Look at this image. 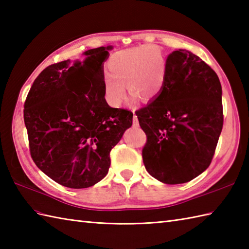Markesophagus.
Instances as JSON below:
<instances>
[{"label": "esophagus", "instance_id": "34e87169", "mask_svg": "<svg viewBox=\"0 0 249 249\" xmlns=\"http://www.w3.org/2000/svg\"><path fill=\"white\" fill-rule=\"evenodd\" d=\"M133 112H134V116H133V125L135 126V127H138V126H139L138 118H137V115L135 114V111H133Z\"/></svg>", "mask_w": 249, "mask_h": 249}]
</instances>
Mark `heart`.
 <instances>
[{"label":"heart","instance_id":"obj_1","mask_svg":"<svg viewBox=\"0 0 249 249\" xmlns=\"http://www.w3.org/2000/svg\"><path fill=\"white\" fill-rule=\"evenodd\" d=\"M167 59L156 45H142L118 51L107 62L104 93L107 102L119 107L125 98V84L133 97L143 102L156 98L167 77Z\"/></svg>","mask_w":249,"mask_h":249}]
</instances>
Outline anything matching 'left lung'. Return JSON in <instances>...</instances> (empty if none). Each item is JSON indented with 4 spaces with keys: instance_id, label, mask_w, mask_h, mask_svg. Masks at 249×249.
I'll list each match as a JSON object with an SVG mask.
<instances>
[{
    "instance_id": "8db88e82",
    "label": "left lung",
    "mask_w": 249,
    "mask_h": 249,
    "mask_svg": "<svg viewBox=\"0 0 249 249\" xmlns=\"http://www.w3.org/2000/svg\"><path fill=\"white\" fill-rule=\"evenodd\" d=\"M161 93L136 111L146 135V171L165 184L192 181L210 166L223 129L218 76L204 61L178 49L167 59Z\"/></svg>"
}]
</instances>
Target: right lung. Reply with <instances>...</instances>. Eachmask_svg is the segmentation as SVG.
<instances>
[{"label": "right lung", "instance_id": "obj_1", "mask_svg": "<svg viewBox=\"0 0 249 249\" xmlns=\"http://www.w3.org/2000/svg\"><path fill=\"white\" fill-rule=\"evenodd\" d=\"M112 47L84 52L41 71L24 103L31 157L54 182L88 188L107 176L110 151L133 124V112L105 99L103 64Z\"/></svg>", "mask_w": 249, "mask_h": 249}]
</instances>
